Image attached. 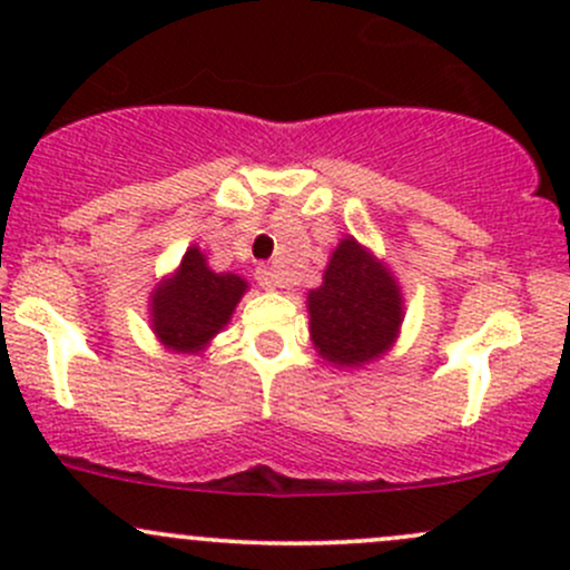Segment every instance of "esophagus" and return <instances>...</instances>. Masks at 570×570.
Segmentation results:
<instances>
[{
    "label": "esophagus",
    "instance_id": "34e87169",
    "mask_svg": "<svg viewBox=\"0 0 570 570\" xmlns=\"http://www.w3.org/2000/svg\"><path fill=\"white\" fill-rule=\"evenodd\" d=\"M256 281H259L262 289H278V286H281L278 273H275L273 267H265V265H262L259 271H256Z\"/></svg>",
    "mask_w": 570,
    "mask_h": 570
}]
</instances>
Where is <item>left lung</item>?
<instances>
[{
	"instance_id": "8db88e82",
	"label": "left lung",
	"mask_w": 570,
	"mask_h": 570,
	"mask_svg": "<svg viewBox=\"0 0 570 570\" xmlns=\"http://www.w3.org/2000/svg\"><path fill=\"white\" fill-rule=\"evenodd\" d=\"M308 314L318 354L354 367L390 348L403 318V299L390 271L346 237L324 271V284L311 289Z\"/></svg>"
}]
</instances>
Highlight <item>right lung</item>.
<instances>
[{"label":"right lung","mask_w":570,"mask_h":570,"mask_svg":"<svg viewBox=\"0 0 570 570\" xmlns=\"http://www.w3.org/2000/svg\"><path fill=\"white\" fill-rule=\"evenodd\" d=\"M246 281L235 273H214L199 248H189L173 281L154 292V330L175 352H199L233 316Z\"/></svg>","instance_id":"obj_1"}]
</instances>
